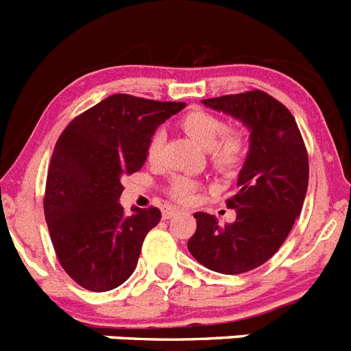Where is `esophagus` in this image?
<instances>
[{
    "instance_id": "obj_1",
    "label": "esophagus",
    "mask_w": 351,
    "mask_h": 351,
    "mask_svg": "<svg viewBox=\"0 0 351 351\" xmlns=\"http://www.w3.org/2000/svg\"><path fill=\"white\" fill-rule=\"evenodd\" d=\"M178 213H179V210L176 209V207H165L161 216H163V219H170V218H173V216H176Z\"/></svg>"
}]
</instances>
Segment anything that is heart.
I'll return each instance as SVG.
<instances>
[{"label": "heart", "instance_id": "1", "mask_svg": "<svg viewBox=\"0 0 351 351\" xmlns=\"http://www.w3.org/2000/svg\"><path fill=\"white\" fill-rule=\"evenodd\" d=\"M179 126L200 147L209 149L213 165L221 172H234L246 156V138L237 130H226L221 117L206 110H190L181 117ZM163 133L154 132L145 145V158L149 163H158L161 158ZM197 182L186 176H173L170 181V195L179 202H190L197 191Z\"/></svg>", "mask_w": 351, "mask_h": 351}]
</instances>
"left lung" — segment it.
Returning a JSON list of instances; mask_svg holds the SVG:
<instances>
[{"label": "left lung", "mask_w": 351, "mask_h": 351, "mask_svg": "<svg viewBox=\"0 0 351 351\" xmlns=\"http://www.w3.org/2000/svg\"><path fill=\"white\" fill-rule=\"evenodd\" d=\"M202 104L241 121L250 130V151L239 191L226 200L235 221L219 225L210 214L195 213L197 232L188 250L210 271L241 274L267 262L299 218L309 181L308 151L290 110L260 89Z\"/></svg>", "instance_id": "obj_1"}]
</instances>
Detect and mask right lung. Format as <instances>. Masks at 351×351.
Returning a JSON list of instances; mask_svg holds the SVG:
<instances>
[{
	"mask_svg": "<svg viewBox=\"0 0 351 351\" xmlns=\"http://www.w3.org/2000/svg\"><path fill=\"white\" fill-rule=\"evenodd\" d=\"M184 107L112 95L77 116L56 142L45 219L61 267L86 290H114L137 267L142 243L161 213L133 207L126 214L121 179L142 169L151 135Z\"/></svg>",
	"mask_w": 351,
	"mask_h": 351,
	"instance_id": "add662e5",
	"label": "right lung"
}]
</instances>
